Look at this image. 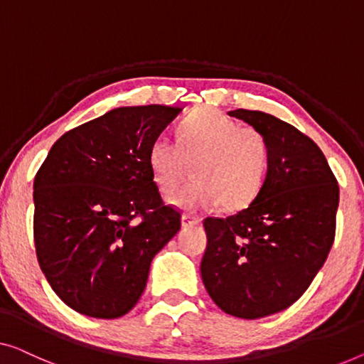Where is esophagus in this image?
Segmentation results:
<instances>
[{
	"label": "esophagus",
	"mask_w": 364,
	"mask_h": 364,
	"mask_svg": "<svg viewBox=\"0 0 364 364\" xmlns=\"http://www.w3.org/2000/svg\"><path fill=\"white\" fill-rule=\"evenodd\" d=\"M200 221H202V220H200L198 217H192V215H182V226H183V228H191V226L198 225Z\"/></svg>",
	"instance_id": "esophagus-1"
}]
</instances>
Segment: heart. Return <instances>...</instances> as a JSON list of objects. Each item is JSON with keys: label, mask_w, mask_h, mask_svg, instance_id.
I'll return each instance as SVG.
<instances>
[{"label": "heart", "mask_w": 364, "mask_h": 364, "mask_svg": "<svg viewBox=\"0 0 364 364\" xmlns=\"http://www.w3.org/2000/svg\"><path fill=\"white\" fill-rule=\"evenodd\" d=\"M147 162L166 195L176 192L192 169V181L172 198L177 207L195 210L220 202L226 210H240L264 186L271 147L257 129L241 126L217 109L202 108L178 124L177 143L164 136L152 141Z\"/></svg>", "instance_id": "obj_1"}]
</instances>
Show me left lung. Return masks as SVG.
Returning a JSON list of instances; mask_svg holds the SVG:
<instances>
[{
    "mask_svg": "<svg viewBox=\"0 0 364 364\" xmlns=\"http://www.w3.org/2000/svg\"><path fill=\"white\" fill-rule=\"evenodd\" d=\"M264 134L271 167L257 197L228 218H207L200 272L223 312L255 320L287 309L322 269L335 240L338 182L323 152L286 121L233 109Z\"/></svg>",
    "mask_w": 364,
    "mask_h": 364,
    "instance_id": "left-lung-1",
    "label": "left lung"
}]
</instances>
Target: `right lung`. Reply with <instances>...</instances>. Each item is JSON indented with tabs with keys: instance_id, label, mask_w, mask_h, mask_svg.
<instances>
[{
	"instance_id": "right-lung-1",
	"label": "right lung",
	"mask_w": 364,
	"mask_h": 364,
	"mask_svg": "<svg viewBox=\"0 0 364 364\" xmlns=\"http://www.w3.org/2000/svg\"><path fill=\"white\" fill-rule=\"evenodd\" d=\"M183 108L121 107L50 147L34 178V243L68 307L118 318L138 304L151 261L181 230L162 203L147 152Z\"/></svg>"
}]
</instances>
